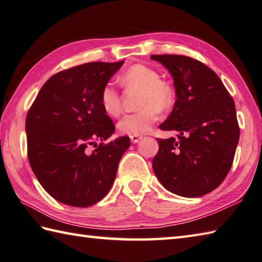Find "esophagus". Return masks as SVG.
Wrapping results in <instances>:
<instances>
[{
  "mask_svg": "<svg viewBox=\"0 0 262 262\" xmlns=\"http://www.w3.org/2000/svg\"><path fill=\"white\" fill-rule=\"evenodd\" d=\"M141 136H137V135H130V141L133 144H136V143H138L141 141Z\"/></svg>",
  "mask_w": 262,
  "mask_h": 262,
  "instance_id": "1",
  "label": "esophagus"
}]
</instances>
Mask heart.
<instances>
[{
  "label": "heart",
  "mask_w": 262,
  "mask_h": 262,
  "mask_svg": "<svg viewBox=\"0 0 262 262\" xmlns=\"http://www.w3.org/2000/svg\"><path fill=\"white\" fill-rule=\"evenodd\" d=\"M122 83L143 90L141 106L144 109L128 114L118 122L119 130L127 135H143L152 129L159 118V110L166 109L171 102V91L161 81L157 70L144 64H135L122 76ZM101 105L110 116L120 112V95L117 87L107 83L101 92Z\"/></svg>",
  "instance_id": "obj_1"
}]
</instances>
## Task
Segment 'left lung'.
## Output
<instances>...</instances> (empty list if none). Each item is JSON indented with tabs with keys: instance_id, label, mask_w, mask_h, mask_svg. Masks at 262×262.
<instances>
[{
	"instance_id": "left-lung-1",
	"label": "left lung",
	"mask_w": 262,
	"mask_h": 262,
	"mask_svg": "<svg viewBox=\"0 0 262 262\" xmlns=\"http://www.w3.org/2000/svg\"><path fill=\"white\" fill-rule=\"evenodd\" d=\"M171 75L176 101L159 126L177 138H158L152 168L169 192L199 198L217 188L230 170L239 140L232 96L213 70L185 55H151Z\"/></svg>"
}]
</instances>
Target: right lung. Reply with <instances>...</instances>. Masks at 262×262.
<instances>
[{"label": "right lung", "mask_w": 262, "mask_h": 262, "mask_svg": "<svg viewBox=\"0 0 262 262\" xmlns=\"http://www.w3.org/2000/svg\"><path fill=\"white\" fill-rule=\"evenodd\" d=\"M124 62H90L55 74L26 118L30 167L45 191L67 206L85 208L103 199L130 145L129 137L120 136L87 150L115 133L100 97Z\"/></svg>", "instance_id": "add662e5"}]
</instances>
